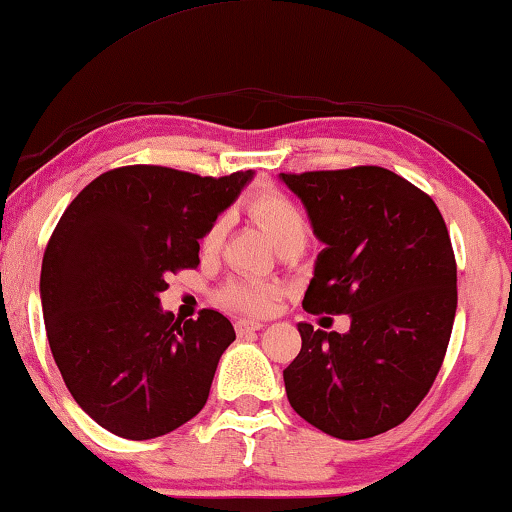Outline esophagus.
Returning <instances> with one entry per match:
<instances>
[{"mask_svg": "<svg viewBox=\"0 0 512 512\" xmlns=\"http://www.w3.org/2000/svg\"><path fill=\"white\" fill-rule=\"evenodd\" d=\"M259 329H264V324L257 322V319H239V322H236V333H239V335L255 333Z\"/></svg>", "mask_w": 512, "mask_h": 512, "instance_id": "1", "label": "esophagus"}]
</instances>
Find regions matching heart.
<instances>
[{
    "instance_id": "1",
    "label": "heart",
    "mask_w": 512,
    "mask_h": 512,
    "mask_svg": "<svg viewBox=\"0 0 512 512\" xmlns=\"http://www.w3.org/2000/svg\"><path fill=\"white\" fill-rule=\"evenodd\" d=\"M248 211L259 225L264 227L266 234L276 241V246H285L289 241H305L308 239L310 225L305 213L299 209L292 197H287L280 190L266 188L259 190L255 197H250ZM220 239H223V220H213L209 230L202 236V248L211 253L218 248ZM218 301L225 308L239 310V312H266L273 301L271 287L262 285L257 280L236 278L230 280L225 287H220Z\"/></svg>"
}]
</instances>
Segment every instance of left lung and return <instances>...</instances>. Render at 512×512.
Segmentation results:
<instances>
[{"label":"left lung","instance_id":"obj_1","mask_svg":"<svg viewBox=\"0 0 512 512\" xmlns=\"http://www.w3.org/2000/svg\"><path fill=\"white\" fill-rule=\"evenodd\" d=\"M326 243L303 296L312 315H349V333L299 324L285 391L303 421L356 441L407 421L444 363L457 264L437 204L386 167L282 172Z\"/></svg>","mask_w":512,"mask_h":512}]
</instances>
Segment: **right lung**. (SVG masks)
Segmentation results:
<instances>
[{"mask_svg":"<svg viewBox=\"0 0 512 512\" xmlns=\"http://www.w3.org/2000/svg\"><path fill=\"white\" fill-rule=\"evenodd\" d=\"M250 177L124 165L61 213L41 266L45 331L73 400L117 437H163L207 404L234 326L216 310L174 319L158 294L167 273L197 269L204 232Z\"/></svg>","mask_w":512,"mask_h":512,"instance_id":"add662e5","label":"right lung"}]
</instances>
